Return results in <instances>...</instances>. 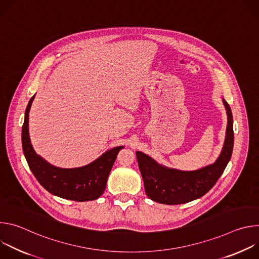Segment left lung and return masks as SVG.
Masks as SVG:
<instances>
[{
	"mask_svg": "<svg viewBox=\"0 0 259 259\" xmlns=\"http://www.w3.org/2000/svg\"><path fill=\"white\" fill-rule=\"evenodd\" d=\"M224 104L228 114L227 136L224 149L214 164L196 171H180L163 167L147 155L136 152L147 197L166 205L184 204L203 197L214 187L231 160L234 147L232 110L225 99Z\"/></svg>",
	"mask_w": 259,
	"mask_h": 259,
	"instance_id": "8db88e82",
	"label": "left lung"
}]
</instances>
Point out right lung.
Returning a JSON list of instances; mask_svg holds the SVG:
<instances>
[{"instance_id": "add662e5", "label": "right lung", "mask_w": 259, "mask_h": 259, "mask_svg": "<svg viewBox=\"0 0 259 259\" xmlns=\"http://www.w3.org/2000/svg\"><path fill=\"white\" fill-rule=\"evenodd\" d=\"M34 95L25 109L21 133L23 153L32 174L45 190L57 197L77 202L98 199L105 190L109 172L123 146L107 151L96 161L84 167L62 169L50 165L35 154L29 140L28 113Z\"/></svg>"}]
</instances>
